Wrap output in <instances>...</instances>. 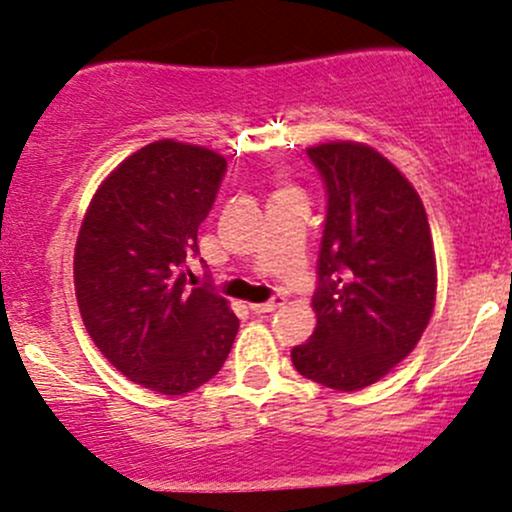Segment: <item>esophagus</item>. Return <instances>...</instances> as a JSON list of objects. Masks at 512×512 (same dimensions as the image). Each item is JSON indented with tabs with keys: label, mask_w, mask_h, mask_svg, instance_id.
<instances>
[{
	"label": "esophagus",
	"mask_w": 512,
	"mask_h": 512,
	"mask_svg": "<svg viewBox=\"0 0 512 512\" xmlns=\"http://www.w3.org/2000/svg\"><path fill=\"white\" fill-rule=\"evenodd\" d=\"M282 304H285V297H272L270 302H255L250 304V309L255 314H265V312H275V309H280Z\"/></svg>",
	"instance_id": "34e87169"
}]
</instances>
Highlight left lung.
<instances>
[{
    "label": "left lung",
    "mask_w": 512,
    "mask_h": 512,
    "mask_svg": "<svg viewBox=\"0 0 512 512\" xmlns=\"http://www.w3.org/2000/svg\"><path fill=\"white\" fill-rule=\"evenodd\" d=\"M327 185L319 247L317 327L292 349L304 379L359 391L416 349L436 307V252L426 208L376 148L329 141L307 148Z\"/></svg>",
    "instance_id": "left-lung-1"
}]
</instances>
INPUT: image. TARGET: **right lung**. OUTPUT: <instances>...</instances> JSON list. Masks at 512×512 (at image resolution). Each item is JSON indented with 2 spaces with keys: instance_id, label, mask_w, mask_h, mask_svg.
<instances>
[{
  "instance_id": "1",
  "label": "right lung",
  "mask_w": 512,
  "mask_h": 512,
  "mask_svg": "<svg viewBox=\"0 0 512 512\" xmlns=\"http://www.w3.org/2000/svg\"><path fill=\"white\" fill-rule=\"evenodd\" d=\"M225 168L210 148L148 143L98 185L76 237L86 332L123 376L165 396L213 379L240 327L225 297L185 287Z\"/></svg>"
}]
</instances>
